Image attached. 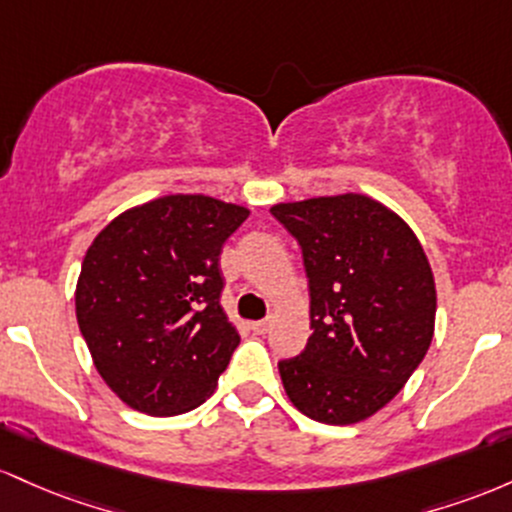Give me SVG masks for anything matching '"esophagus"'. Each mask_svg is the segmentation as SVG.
<instances>
[{
  "mask_svg": "<svg viewBox=\"0 0 512 512\" xmlns=\"http://www.w3.org/2000/svg\"><path fill=\"white\" fill-rule=\"evenodd\" d=\"M249 329L254 333H266L268 329H271V319H261V321H251Z\"/></svg>",
  "mask_w": 512,
  "mask_h": 512,
  "instance_id": "obj_1",
  "label": "esophagus"
}]
</instances>
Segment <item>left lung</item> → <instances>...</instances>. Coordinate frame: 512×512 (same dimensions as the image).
<instances>
[{"mask_svg": "<svg viewBox=\"0 0 512 512\" xmlns=\"http://www.w3.org/2000/svg\"><path fill=\"white\" fill-rule=\"evenodd\" d=\"M302 246L312 336L280 360L287 399L312 421L350 426L401 392L435 331V280L413 229L363 193L278 203Z\"/></svg>", "mask_w": 512, "mask_h": 512, "instance_id": "left-lung-1", "label": "left lung"}]
</instances>
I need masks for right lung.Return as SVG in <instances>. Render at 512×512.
Listing matches in <instances>:
<instances>
[{"instance_id":"obj_1","label":"right lung","mask_w":512,"mask_h":512,"mask_svg":"<svg viewBox=\"0 0 512 512\" xmlns=\"http://www.w3.org/2000/svg\"><path fill=\"white\" fill-rule=\"evenodd\" d=\"M246 217L210 195H164L120 212L86 249L77 324L130 409L179 416L215 392L239 346L220 304V254Z\"/></svg>"}]
</instances>
